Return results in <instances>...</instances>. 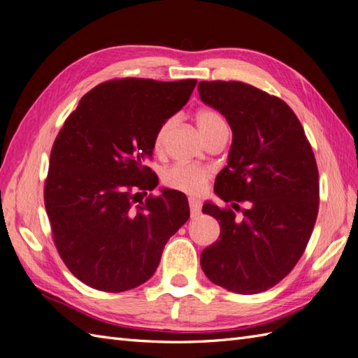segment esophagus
<instances>
[{
	"label": "esophagus",
	"instance_id": "34e87169",
	"mask_svg": "<svg viewBox=\"0 0 358 358\" xmlns=\"http://www.w3.org/2000/svg\"><path fill=\"white\" fill-rule=\"evenodd\" d=\"M188 205H189V211H191V217H196L202 211V203H200V200L194 199V197H189L188 199Z\"/></svg>",
	"mask_w": 358,
	"mask_h": 358
}]
</instances>
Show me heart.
<instances>
[{"label": "heart", "mask_w": 358, "mask_h": 358, "mask_svg": "<svg viewBox=\"0 0 358 358\" xmlns=\"http://www.w3.org/2000/svg\"><path fill=\"white\" fill-rule=\"evenodd\" d=\"M174 120L167 118L162 121L161 126L156 129L155 136H153V150L156 153H162L165 141H167V136L170 130L173 129ZM196 124L205 138L211 135L214 130L219 127H228L226 126V121L220 112L214 109H200L196 113ZM213 176V170L206 167V165H199V164H185V162H178L173 164L171 167L165 169L162 171V182L164 185L169 188L182 191V193L187 194H199L200 191L203 189L205 184Z\"/></svg>", "instance_id": "obj_1"}]
</instances>
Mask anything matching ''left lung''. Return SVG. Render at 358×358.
<instances>
[{"instance_id":"obj_1","label":"left lung","mask_w":358,"mask_h":358,"mask_svg":"<svg viewBox=\"0 0 358 358\" xmlns=\"http://www.w3.org/2000/svg\"><path fill=\"white\" fill-rule=\"evenodd\" d=\"M197 88L232 129L228 165L214 185L231 206L203 205L220 224V240L202 252L200 266L209 281L229 292H266L292 272L315 228V153L284 100L234 80L200 82Z\"/></svg>"}]
</instances>
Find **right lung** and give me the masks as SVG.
I'll return each mask as SVG.
<instances>
[{"label":"right lung","instance_id":"1","mask_svg":"<svg viewBox=\"0 0 358 358\" xmlns=\"http://www.w3.org/2000/svg\"><path fill=\"white\" fill-rule=\"evenodd\" d=\"M197 80L112 78L85 94L59 130L43 202L53 241L77 280L118 293L150 280L164 246L189 217L185 194L158 185L145 161L162 121L185 106Z\"/></svg>","mask_w":358,"mask_h":358}]
</instances>
